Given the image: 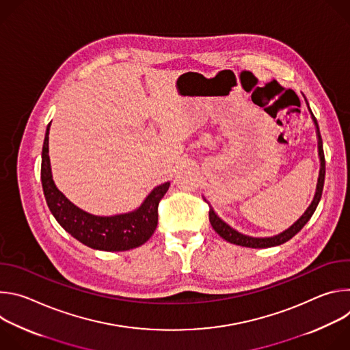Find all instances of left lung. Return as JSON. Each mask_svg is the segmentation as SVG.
I'll return each instance as SVG.
<instances>
[{"label": "left lung", "mask_w": 350, "mask_h": 350, "mask_svg": "<svg viewBox=\"0 0 350 350\" xmlns=\"http://www.w3.org/2000/svg\"><path fill=\"white\" fill-rule=\"evenodd\" d=\"M306 99V98H305ZM306 105L309 108V112L312 115L313 123L316 126V134H317V145H319V158H320V173H319V180H317V187H316V193L312 204L309 205V208L306 209V212L299 217L291 227H288L285 231L273 235V237H265V238H259V237H249L245 234L238 232L237 230H234L231 226H228L224 220H221L216 212L213 211V208L209 205V221L213 227V230L227 242L239 245V246H246V247H270V246H277L281 245L286 241H289L293 235H296L299 231L304 228V226L310 220V217L313 216L320 199H321V193H323V187H324V178H325V159H324V151H323V139H321V134H320V129L317 124V120L314 118V115L312 113V109L308 104V99H306ZM205 199V198H204ZM206 201V199H205ZM208 202V201H206Z\"/></svg>", "instance_id": "obj_1"}]
</instances>
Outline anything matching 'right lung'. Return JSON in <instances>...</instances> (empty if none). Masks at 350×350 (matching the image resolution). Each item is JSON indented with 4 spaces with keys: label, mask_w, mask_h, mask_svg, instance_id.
I'll use <instances>...</instances> for the list:
<instances>
[{
    "label": "right lung",
    "mask_w": 350,
    "mask_h": 350,
    "mask_svg": "<svg viewBox=\"0 0 350 350\" xmlns=\"http://www.w3.org/2000/svg\"><path fill=\"white\" fill-rule=\"evenodd\" d=\"M49 126L51 123L46 126L42 145L41 183L46 205L62 228L85 246L98 251L120 252L145 243L157 230L158 205L167 192L170 183L155 187L133 212L115 216L91 215L72 204L53 180L48 155Z\"/></svg>",
    "instance_id": "obj_1"
}]
</instances>
